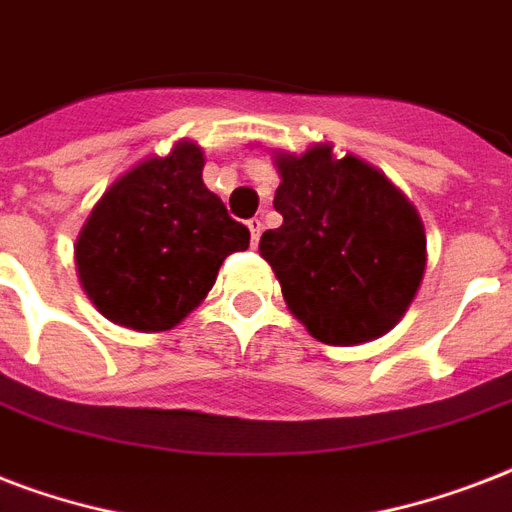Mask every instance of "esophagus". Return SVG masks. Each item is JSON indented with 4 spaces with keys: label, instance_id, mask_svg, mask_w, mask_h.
Instances as JSON below:
<instances>
[{
    "label": "esophagus",
    "instance_id": "obj_1",
    "mask_svg": "<svg viewBox=\"0 0 512 512\" xmlns=\"http://www.w3.org/2000/svg\"><path fill=\"white\" fill-rule=\"evenodd\" d=\"M249 228V236H252V247H257V241H260V233H263V220H257V217H252L247 223Z\"/></svg>",
    "mask_w": 512,
    "mask_h": 512
}]
</instances>
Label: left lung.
<instances>
[{"label": "left lung", "instance_id": "1", "mask_svg": "<svg viewBox=\"0 0 512 512\" xmlns=\"http://www.w3.org/2000/svg\"><path fill=\"white\" fill-rule=\"evenodd\" d=\"M273 207L284 223L260 236L289 311L316 340H377L409 311L425 273L417 209L372 164L329 143L276 151Z\"/></svg>", "mask_w": 512, "mask_h": 512}]
</instances>
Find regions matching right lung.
Returning <instances> with one entry per match:
<instances>
[{
    "label": "right lung",
    "mask_w": 512,
    "mask_h": 512,
    "mask_svg": "<svg viewBox=\"0 0 512 512\" xmlns=\"http://www.w3.org/2000/svg\"><path fill=\"white\" fill-rule=\"evenodd\" d=\"M204 151L177 140L111 183L74 244L79 281L108 321L164 332L207 297L228 255L249 247L204 180Z\"/></svg>",
    "instance_id": "add662e5"
}]
</instances>
